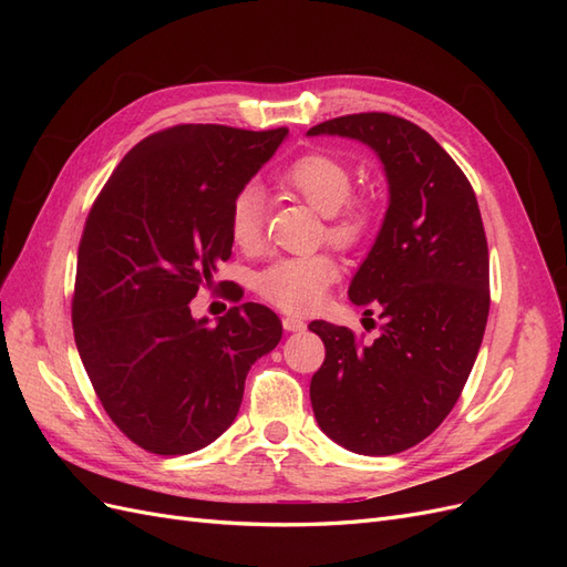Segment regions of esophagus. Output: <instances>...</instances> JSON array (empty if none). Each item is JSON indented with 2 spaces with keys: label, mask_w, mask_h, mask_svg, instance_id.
<instances>
[{
  "label": "esophagus",
  "mask_w": 567,
  "mask_h": 567,
  "mask_svg": "<svg viewBox=\"0 0 567 567\" xmlns=\"http://www.w3.org/2000/svg\"><path fill=\"white\" fill-rule=\"evenodd\" d=\"M281 323H284V329H286L288 333L305 331V321H302V319H298V317H284V319H281Z\"/></svg>",
  "instance_id": "1"
}]
</instances>
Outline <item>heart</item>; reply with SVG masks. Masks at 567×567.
Listing matches in <instances>:
<instances>
[{"instance_id":"heart-1","label":"heart","mask_w":567,"mask_h":567,"mask_svg":"<svg viewBox=\"0 0 567 567\" xmlns=\"http://www.w3.org/2000/svg\"><path fill=\"white\" fill-rule=\"evenodd\" d=\"M279 184L300 196L310 208L326 217V238L336 246H354L371 225L367 203H350L352 175L329 153H307L290 163ZM265 198L255 186L238 192L229 210V234L238 248H252L262 229ZM338 279V267L329 255H298L265 267L255 279V288L267 302L284 312H310L321 305L326 290Z\"/></svg>"}]
</instances>
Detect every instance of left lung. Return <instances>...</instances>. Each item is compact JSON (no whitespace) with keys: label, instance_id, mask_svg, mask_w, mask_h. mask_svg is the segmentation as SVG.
<instances>
[{"label":"left lung","instance_id":"8db88e82","mask_svg":"<svg viewBox=\"0 0 567 567\" xmlns=\"http://www.w3.org/2000/svg\"><path fill=\"white\" fill-rule=\"evenodd\" d=\"M307 136H346L383 165L388 210L348 296L379 312L369 346L346 326L312 321L326 346L310 400L340 447L390 456L447 419L468 381L489 315V255L473 188L431 134L404 117H333ZM373 321V319H371Z\"/></svg>","mask_w":567,"mask_h":567}]
</instances>
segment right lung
Here are the masks:
<instances>
[{
    "label": "right lung",
    "instance_id": "add662e5",
    "mask_svg": "<svg viewBox=\"0 0 567 567\" xmlns=\"http://www.w3.org/2000/svg\"><path fill=\"white\" fill-rule=\"evenodd\" d=\"M288 130L177 125L120 161L84 225L73 329L106 414L163 456L208 447L234 423L250 367L281 340L269 307L196 319L192 302L231 255L238 192Z\"/></svg>",
    "mask_w": 567,
    "mask_h": 567
}]
</instances>
